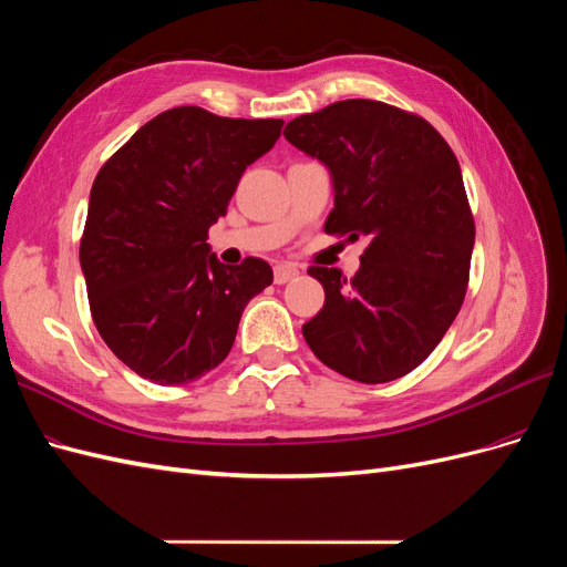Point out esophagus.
<instances>
[{
	"label": "esophagus",
	"mask_w": 567,
	"mask_h": 567,
	"mask_svg": "<svg viewBox=\"0 0 567 567\" xmlns=\"http://www.w3.org/2000/svg\"><path fill=\"white\" fill-rule=\"evenodd\" d=\"M298 267H293V265H277L274 267V281H277L279 286L281 284H288V281H293L296 277H298Z\"/></svg>",
	"instance_id": "34e87169"
}]
</instances>
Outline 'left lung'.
<instances>
[{"instance_id":"8db88e82","label":"left lung","mask_w":567,"mask_h":567,"mask_svg":"<svg viewBox=\"0 0 567 567\" xmlns=\"http://www.w3.org/2000/svg\"><path fill=\"white\" fill-rule=\"evenodd\" d=\"M286 140L331 169V236L369 238L352 279L310 267L323 307L302 326L321 362L359 383L414 371L456 319L468 288L475 221L461 167L416 113L371 99L290 120Z\"/></svg>"}]
</instances>
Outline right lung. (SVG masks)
Listing matches in <instances>:
<instances>
[{
  "label": "right lung",
  "mask_w": 567,
  "mask_h": 567,
  "mask_svg": "<svg viewBox=\"0 0 567 567\" xmlns=\"http://www.w3.org/2000/svg\"><path fill=\"white\" fill-rule=\"evenodd\" d=\"M281 127L169 109L99 169L80 265L96 331L142 379L184 385L225 362L246 305L271 284L260 257L219 265L205 241Z\"/></svg>",
  "instance_id": "1"
}]
</instances>
